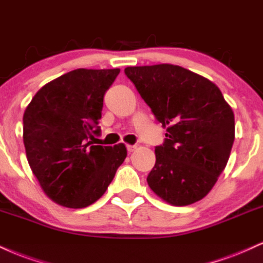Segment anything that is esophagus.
<instances>
[{
	"label": "esophagus",
	"instance_id": "obj_1",
	"mask_svg": "<svg viewBox=\"0 0 263 263\" xmlns=\"http://www.w3.org/2000/svg\"><path fill=\"white\" fill-rule=\"evenodd\" d=\"M126 149H128L129 153H133V151L137 150V145H126Z\"/></svg>",
	"mask_w": 263,
	"mask_h": 263
}]
</instances>
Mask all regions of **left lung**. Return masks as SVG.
Masks as SVG:
<instances>
[{
    "label": "left lung",
    "mask_w": 263,
    "mask_h": 263,
    "mask_svg": "<svg viewBox=\"0 0 263 263\" xmlns=\"http://www.w3.org/2000/svg\"><path fill=\"white\" fill-rule=\"evenodd\" d=\"M124 72L167 132L165 143L155 147L149 187L176 206L204 198L227 166L235 139L234 112L221 91L177 65L129 66Z\"/></svg>",
    "instance_id": "obj_1"
}]
</instances>
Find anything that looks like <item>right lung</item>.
Wrapping results in <instances>:
<instances>
[{
  "instance_id": "add662e5",
  "label": "right lung",
  "mask_w": 263,
  "mask_h": 263,
  "mask_svg": "<svg viewBox=\"0 0 263 263\" xmlns=\"http://www.w3.org/2000/svg\"><path fill=\"white\" fill-rule=\"evenodd\" d=\"M119 69H76L43 86L23 116L27 160L40 187L67 208L98 200L126 157L124 144L93 145L103 96Z\"/></svg>"
}]
</instances>
